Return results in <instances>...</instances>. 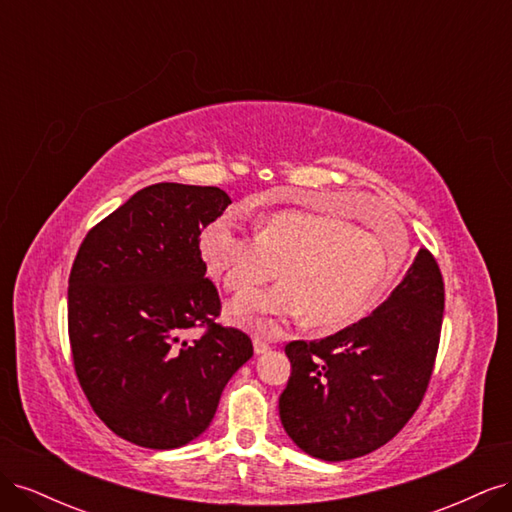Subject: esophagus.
Segmentation results:
<instances>
[{
	"mask_svg": "<svg viewBox=\"0 0 512 512\" xmlns=\"http://www.w3.org/2000/svg\"><path fill=\"white\" fill-rule=\"evenodd\" d=\"M269 350H271V344L267 342V339L254 337V352H256V354H265V352H269Z\"/></svg>",
	"mask_w": 512,
	"mask_h": 512,
	"instance_id": "obj_1",
	"label": "esophagus"
}]
</instances>
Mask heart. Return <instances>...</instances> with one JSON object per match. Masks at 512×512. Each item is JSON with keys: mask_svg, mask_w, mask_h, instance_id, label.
I'll return each instance as SVG.
<instances>
[{"mask_svg": "<svg viewBox=\"0 0 512 512\" xmlns=\"http://www.w3.org/2000/svg\"><path fill=\"white\" fill-rule=\"evenodd\" d=\"M198 250L209 275L235 297L280 277L230 307L237 324L267 333L301 316L320 329L350 327L378 305L404 260L401 237L391 247L361 226L309 211L273 213L252 239L215 220L200 232Z\"/></svg>", "mask_w": 512, "mask_h": 512, "instance_id": "heart-1", "label": "heart"}]
</instances>
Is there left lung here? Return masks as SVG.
I'll return each mask as SVG.
<instances>
[{"mask_svg":"<svg viewBox=\"0 0 512 512\" xmlns=\"http://www.w3.org/2000/svg\"><path fill=\"white\" fill-rule=\"evenodd\" d=\"M442 316V273L423 247L374 314L318 342H290L280 418L292 442L346 461L393 440L425 397Z\"/></svg>","mask_w":512,"mask_h":512,"instance_id":"obj_1","label":"left lung"}]
</instances>
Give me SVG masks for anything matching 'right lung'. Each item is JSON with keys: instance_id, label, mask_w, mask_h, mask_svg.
<instances>
[{"instance_id": "1", "label": "right lung", "mask_w": 512, "mask_h": 512, "mask_svg": "<svg viewBox=\"0 0 512 512\" xmlns=\"http://www.w3.org/2000/svg\"><path fill=\"white\" fill-rule=\"evenodd\" d=\"M230 205L211 185L156 183L83 239L68 280L76 378L100 421L132 444L168 451L213 421L252 339L222 327L200 232ZM203 326L194 343L182 331Z\"/></svg>"}]
</instances>
